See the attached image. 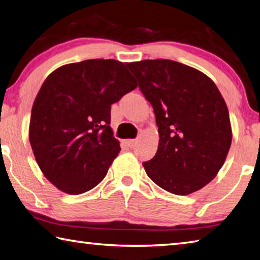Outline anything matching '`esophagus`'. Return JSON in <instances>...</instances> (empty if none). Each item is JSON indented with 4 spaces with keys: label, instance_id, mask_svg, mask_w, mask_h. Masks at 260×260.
Wrapping results in <instances>:
<instances>
[{
    "label": "esophagus",
    "instance_id": "34e87169",
    "mask_svg": "<svg viewBox=\"0 0 260 260\" xmlns=\"http://www.w3.org/2000/svg\"><path fill=\"white\" fill-rule=\"evenodd\" d=\"M125 145L127 146V148H134V146L136 145V143H138V141H136V140H126L125 141Z\"/></svg>",
    "mask_w": 260,
    "mask_h": 260
}]
</instances>
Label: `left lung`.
Masks as SVG:
<instances>
[{"instance_id":"left-lung-1","label":"left lung","mask_w":260,"mask_h":260,"mask_svg":"<svg viewBox=\"0 0 260 260\" xmlns=\"http://www.w3.org/2000/svg\"><path fill=\"white\" fill-rule=\"evenodd\" d=\"M153 108L159 145L143 162L167 192L186 196L207 185L224 165L232 142L228 106L211 79L173 60L127 63Z\"/></svg>"}]
</instances>
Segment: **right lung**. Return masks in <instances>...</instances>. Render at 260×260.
<instances>
[{
	"mask_svg": "<svg viewBox=\"0 0 260 260\" xmlns=\"http://www.w3.org/2000/svg\"><path fill=\"white\" fill-rule=\"evenodd\" d=\"M136 88L120 61L91 59L54 70L31 109L29 141L41 171L59 190L95 187L120 151L110 125L111 105Z\"/></svg>",
	"mask_w": 260,
	"mask_h": 260,
	"instance_id": "right-lung-1",
	"label": "right lung"
}]
</instances>
